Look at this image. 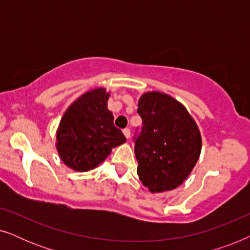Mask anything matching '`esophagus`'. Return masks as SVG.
I'll use <instances>...</instances> for the list:
<instances>
[{
	"label": "esophagus",
	"mask_w": 250,
	"mask_h": 250,
	"mask_svg": "<svg viewBox=\"0 0 250 250\" xmlns=\"http://www.w3.org/2000/svg\"><path fill=\"white\" fill-rule=\"evenodd\" d=\"M123 133H124L126 139H128L129 136H131V131H129V128H124L123 129Z\"/></svg>",
	"instance_id": "esophagus-1"
}]
</instances>
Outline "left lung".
Instances as JSON below:
<instances>
[{"instance_id":"1","label":"left lung","mask_w":250,"mask_h":250,"mask_svg":"<svg viewBox=\"0 0 250 250\" xmlns=\"http://www.w3.org/2000/svg\"><path fill=\"white\" fill-rule=\"evenodd\" d=\"M141 132L134 138L139 179L150 192L177 188L201 151L199 128L186 107L168 94L146 92L139 100Z\"/></svg>"}]
</instances>
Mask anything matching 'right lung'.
I'll return each mask as SVG.
<instances>
[{
  "mask_svg": "<svg viewBox=\"0 0 250 250\" xmlns=\"http://www.w3.org/2000/svg\"><path fill=\"white\" fill-rule=\"evenodd\" d=\"M108 99L105 88H94L64 111L57 131V150L69 168L77 172L93 169L104 162L112 148L126 141L114 125V116L107 108Z\"/></svg>",
  "mask_w": 250,
  "mask_h": 250,
  "instance_id": "1",
  "label": "right lung"
}]
</instances>
